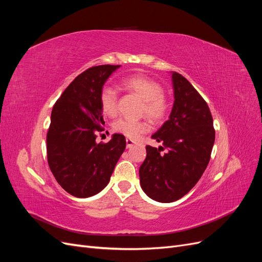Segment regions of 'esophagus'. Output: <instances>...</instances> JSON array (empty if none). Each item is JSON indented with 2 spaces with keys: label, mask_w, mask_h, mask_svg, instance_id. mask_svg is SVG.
<instances>
[{
  "label": "esophagus",
  "mask_w": 262,
  "mask_h": 262,
  "mask_svg": "<svg viewBox=\"0 0 262 262\" xmlns=\"http://www.w3.org/2000/svg\"><path fill=\"white\" fill-rule=\"evenodd\" d=\"M125 142H126V148H130L134 145V141L131 140V139H126Z\"/></svg>",
  "instance_id": "1"
}]
</instances>
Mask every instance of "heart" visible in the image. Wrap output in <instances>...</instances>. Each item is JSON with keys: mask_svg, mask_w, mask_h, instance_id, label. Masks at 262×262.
<instances>
[{"mask_svg": "<svg viewBox=\"0 0 262 262\" xmlns=\"http://www.w3.org/2000/svg\"><path fill=\"white\" fill-rule=\"evenodd\" d=\"M122 86L143 99L142 113L150 120L158 122L165 117L167 113V101L160 83L145 75H131L123 78ZM99 105L105 116L115 117L118 114V95L114 87L108 85L102 87L99 93ZM113 130L121 136L136 140L148 131V124L145 121L120 118L113 123Z\"/></svg>", "mask_w": 262, "mask_h": 262, "instance_id": "b5f03b06", "label": "heart"}]
</instances>
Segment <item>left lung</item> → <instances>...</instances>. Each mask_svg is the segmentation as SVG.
I'll return each instance as SVG.
<instances>
[{"label": "left lung", "instance_id": "1", "mask_svg": "<svg viewBox=\"0 0 262 262\" xmlns=\"http://www.w3.org/2000/svg\"><path fill=\"white\" fill-rule=\"evenodd\" d=\"M171 78L175 100L169 119L152 136L163 146H146L139 171L143 191L163 203L179 200L195 186L210 162L215 140L207 102L181 74L171 72ZM164 148L169 150L161 155Z\"/></svg>", "mask_w": 262, "mask_h": 262}]
</instances>
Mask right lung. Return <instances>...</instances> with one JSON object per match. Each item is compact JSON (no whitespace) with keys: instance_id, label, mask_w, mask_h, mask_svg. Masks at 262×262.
Segmentation results:
<instances>
[{"instance_id":"add662e5","label":"right lung","mask_w":262,"mask_h":262,"mask_svg":"<svg viewBox=\"0 0 262 262\" xmlns=\"http://www.w3.org/2000/svg\"><path fill=\"white\" fill-rule=\"evenodd\" d=\"M120 66H98L74 78L55 102L47 133V157L58 184L76 198L100 192L110 180L125 148V138L115 133L97 143L105 121L99 105L102 86Z\"/></svg>"}]
</instances>
